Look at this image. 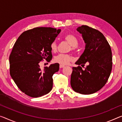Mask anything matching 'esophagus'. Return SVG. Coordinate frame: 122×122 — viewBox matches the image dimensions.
Wrapping results in <instances>:
<instances>
[{"label":"esophagus","instance_id":"obj_1","mask_svg":"<svg viewBox=\"0 0 122 122\" xmlns=\"http://www.w3.org/2000/svg\"><path fill=\"white\" fill-rule=\"evenodd\" d=\"M64 66H65V65H64L60 64V65H59V67H60V68H63V67H64Z\"/></svg>","mask_w":122,"mask_h":122}]
</instances>
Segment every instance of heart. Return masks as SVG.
Listing matches in <instances>:
<instances>
[{
  "mask_svg": "<svg viewBox=\"0 0 122 122\" xmlns=\"http://www.w3.org/2000/svg\"><path fill=\"white\" fill-rule=\"evenodd\" d=\"M65 40L70 45L71 47L70 50L75 51L76 47L78 46L79 41L77 37L74 35L68 34L64 37ZM58 47L57 42L56 41H54L51 44V49L52 52H55L57 51ZM72 60V57L69 54H59L56 56L54 58L55 62L59 63L61 65H66Z\"/></svg>",
  "mask_w": 122,
  "mask_h": 122,
  "instance_id": "1",
  "label": "heart"
}]
</instances>
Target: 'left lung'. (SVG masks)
<instances>
[{
  "mask_svg": "<svg viewBox=\"0 0 122 122\" xmlns=\"http://www.w3.org/2000/svg\"><path fill=\"white\" fill-rule=\"evenodd\" d=\"M86 44L85 50L72 67V88L82 94H91L101 89L109 78L112 67L111 47L98 30L83 25L77 28ZM86 63L87 65L83 70Z\"/></svg>",
  "mask_w": 122,
  "mask_h": 122,
  "instance_id": "obj_1",
  "label": "left lung"
}]
</instances>
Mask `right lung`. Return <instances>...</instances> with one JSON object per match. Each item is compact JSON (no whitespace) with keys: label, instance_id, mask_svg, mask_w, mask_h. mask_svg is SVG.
I'll return each instance as SVG.
<instances>
[{"label":"right lung","instance_id":"1","mask_svg":"<svg viewBox=\"0 0 122 122\" xmlns=\"http://www.w3.org/2000/svg\"><path fill=\"white\" fill-rule=\"evenodd\" d=\"M51 27H36L24 31L15 43L9 57L10 74L22 92L33 98L48 94L53 87V76L58 71L55 63L40 68L44 59L52 58L51 44L61 32Z\"/></svg>","mask_w":122,"mask_h":122}]
</instances>
